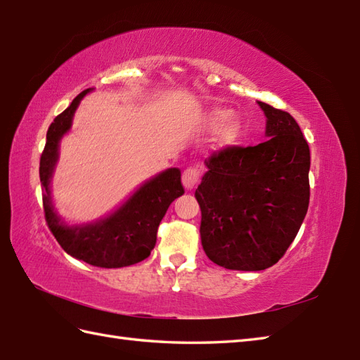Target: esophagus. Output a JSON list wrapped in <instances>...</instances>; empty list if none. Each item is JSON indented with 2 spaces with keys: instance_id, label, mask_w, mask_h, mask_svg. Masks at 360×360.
Returning <instances> with one entry per match:
<instances>
[{
  "instance_id": "1",
  "label": "esophagus",
  "mask_w": 360,
  "mask_h": 360,
  "mask_svg": "<svg viewBox=\"0 0 360 360\" xmlns=\"http://www.w3.org/2000/svg\"><path fill=\"white\" fill-rule=\"evenodd\" d=\"M200 181H201V173L196 167H188L186 168L184 173H182V184H184L187 190L195 188L198 184H200Z\"/></svg>"
}]
</instances>
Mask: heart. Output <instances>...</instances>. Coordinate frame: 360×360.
<instances>
[{"label": "heart", "mask_w": 360, "mask_h": 360, "mask_svg": "<svg viewBox=\"0 0 360 360\" xmlns=\"http://www.w3.org/2000/svg\"><path fill=\"white\" fill-rule=\"evenodd\" d=\"M226 116H227V112H224V111H215V112H213V116H212V119L215 122H219V120H221L218 124L217 131H215V139L219 145L232 143L241 133L240 119H236L233 116H229L224 120V117Z\"/></svg>", "instance_id": "b5f03b06"}]
</instances>
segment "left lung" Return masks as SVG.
Returning <instances> with one entry per match:
<instances>
[{
    "label": "left lung",
    "instance_id": "obj_1",
    "mask_svg": "<svg viewBox=\"0 0 360 360\" xmlns=\"http://www.w3.org/2000/svg\"><path fill=\"white\" fill-rule=\"evenodd\" d=\"M258 105L269 139L213 151L195 192L205 255L232 271H263L277 263L309 205L311 156L300 127L289 112Z\"/></svg>",
    "mask_w": 360,
    "mask_h": 360
}]
</instances>
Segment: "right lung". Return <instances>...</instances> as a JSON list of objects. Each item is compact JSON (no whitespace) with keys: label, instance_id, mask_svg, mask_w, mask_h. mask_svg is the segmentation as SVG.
Listing matches in <instances>:
<instances>
[{"label":"right lung","instance_id":"right-lung-1","mask_svg":"<svg viewBox=\"0 0 360 360\" xmlns=\"http://www.w3.org/2000/svg\"><path fill=\"white\" fill-rule=\"evenodd\" d=\"M85 89L49 125L46 145L40 158L43 184V209L46 224L60 246L74 258L97 267H124L150 257L156 244L158 227L176 198L184 195L179 168H168L137 190L120 209L94 224L68 227L53 210L49 182L58 159V142L71 128L72 116Z\"/></svg>","mask_w":360,"mask_h":360}]
</instances>
